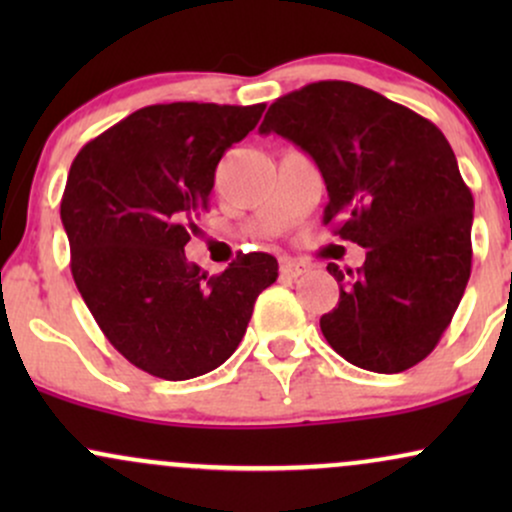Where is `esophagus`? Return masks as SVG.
<instances>
[{
  "label": "esophagus",
  "mask_w": 512,
  "mask_h": 512,
  "mask_svg": "<svg viewBox=\"0 0 512 512\" xmlns=\"http://www.w3.org/2000/svg\"><path fill=\"white\" fill-rule=\"evenodd\" d=\"M279 272H281V276H286V279H298V276L308 272V267H305L303 262H296V260H281Z\"/></svg>",
  "instance_id": "obj_1"
}]
</instances>
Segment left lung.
<instances>
[{
  "label": "left lung",
  "mask_w": 512,
  "mask_h": 512,
  "mask_svg": "<svg viewBox=\"0 0 512 512\" xmlns=\"http://www.w3.org/2000/svg\"><path fill=\"white\" fill-rule=\"evenodd\" d=\"M313 156L330 202L325 226L366 248L363 267L327 264L337 308L325 339L373 373H402L448 330L472 272L474 199L431 120L366 86L317 81L269 105L260 127Z\"/></svg>",
  "instance_id": "obj_1"
}]
</instances>
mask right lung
I'll list each match as a JSON object with an SVG mask.
<instances>
[{"instance_id": "right-lung-1", "label": "right lung", "mask_w": 512, "mask_h": 512, "mask_svg": "<svg viewBox=\"0 0 512 512\" xmlns=\"http://www.w3.org/2000/svg\"><path fill=\"white\" fill-rule=\"evenodd\" d=\"M262 113L264 103L149 105L91 139L69 168L60 216L74 284L108 342L144 373L190 380L219 368L279 276L267 252L238 255L214 276L185 257L221 156Z\"/></svg>"}]
</instances>
